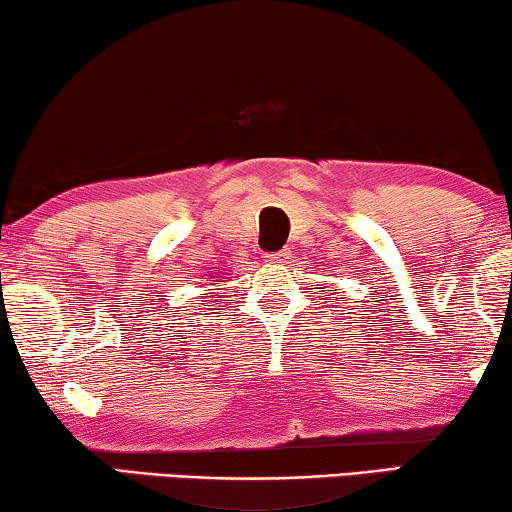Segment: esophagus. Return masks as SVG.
I'll list each match as a JSON object with an SVG mask.
<instances>
[{
  "mask_svg": "<svg viewBox=\"0 0 512 512\" xmlns=\"http://www.w3.org/2000/svg\"><path fill=\"white\" fill-rule=\"evenodd\" d=\"M263 258H265V261H268V263H284L286 258H289V251H286V249H282V251H270V254H265Z\"/></svg>",
  "mask_w": 512,
  "mask_h": 512,
  "instance_id": "obj_1",
  "label": "esophagus"
}]
</instances>
